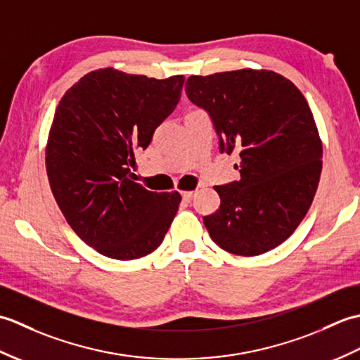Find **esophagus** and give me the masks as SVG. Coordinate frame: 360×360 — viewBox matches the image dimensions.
<instances>
[{"label":"esophagus","mask_w":360,"mask_h":360,"mask_svg":"<svg viewBox=\"0 0 360 360\" xmlns=\"http://www.w3.org/2000/svg\"><path fill=\"white\" fill-rule=\"evenodd\" d=\"M193 196H195V192H182V198H184V201H192Z\"/></svg>","instance_id":"obj_1"}]
</instances>
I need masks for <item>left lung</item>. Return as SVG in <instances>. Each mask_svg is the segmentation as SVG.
Wrapping results in <instances>:
<instances>
[{"label": "left lung", "mask_w": 360, "mask_h": 360, "mask_svg": "<svg viewBox=\"0 0 360 360\" xmlns=\"http://www.w3.org/2000/svg\"><path fill=\"white\" fill-rule=\"evenodd\" d=\"M190 101L210 114L221 153H238L240 181L213 187L219 209L204 217L210 238L231 254L275 249L307 215L322 173V139L292 82L267 70L190 75Z\"/></svg>", "instance_id": "left-lung-1"}]
</instances>
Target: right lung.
Here are the masks:
<instances>
[{
	"mask_svg": "<svg viewBox=\"0 0 360 360\" xmlns=\"http://www.w3.org/2000/svg\"><path fill=\"white\" fill-rule=\"evenodd\" d=\"M182 85L184 75L158 80L103 68L57 105L46 143L51 190L68 224L98 254L142 258L172 226L179 192H150L131 181L128 165L173 112Z\"/></svg>",
	"mask_w": 360,
	"mask_h": 360,
	"instance_id": "add662e5",
	"label": "right lung"
}]
</instances>
